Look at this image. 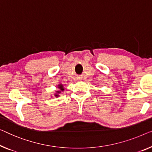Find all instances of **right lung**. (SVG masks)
Here are the masks:
<instances>
[{
  "mask_svg": "<svg viewBox=\"0 0 152 152\" xmlns=\"http://www.w3.org/2000/svg\"><path fill=\"white\" fill-rule=\"evenodd\" d=\"M58 89H60V91H56V93L55 94V96L56 97H58V94H61V91H64V87H63V85H62V84H60V85H58Z\"/></svg>",
  "mask_w": 152,
  "mask_h": 152,
  "instance_id": "obj_1",
  "label": "right lung"
}]
</instances>
